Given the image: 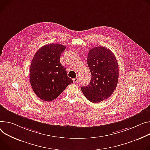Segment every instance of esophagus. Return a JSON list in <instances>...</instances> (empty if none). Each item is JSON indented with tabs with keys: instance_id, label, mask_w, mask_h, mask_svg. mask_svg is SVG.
<instances>
[{
	"instance_id": "esophagus-1",
	"label": "esophagus",
	"mask_w": 150,
	"mask_h": 150,
	"mask_svg": "<svg viewBox=\"0 0 150 150\" xmlns=\"http://www.w3.org/2000/svg\"><path fill=\"white\" fill-rule=\"evenodd\" d=\"M78 78H74L73 79V83H77V82H78Z\"/></svg>"
}]
</instances>
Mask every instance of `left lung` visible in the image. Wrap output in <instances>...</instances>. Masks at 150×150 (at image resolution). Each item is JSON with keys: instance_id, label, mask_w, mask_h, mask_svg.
<instances>
[{"instance_id": "1", "label": "left lung", "mask_w": 150, "mask_h": 150, "mask_svg": "<svg viewBox=\"0 0 150 150\" xmlns=\"http://www.w3.org/2000/svg\"><path fill=\"white\" fill-rule=\"evenodd\" d=\"M87 64L91 78L87 86L81 87L85 97L93 103L110 98L116 88L118 80V65L112 52L104 47L89 50Z\"/></svg>"}]
</instances>
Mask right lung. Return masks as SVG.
Here are the masks:
<instances>
[{
    "instance_id": "add662e5",
    "label": "right lung",
    "mask_w": 150,
    "mask_h": 150,
    "mask_svg": "<svg viewBox=\"0 0 150 150\" xmlns=\"http://www.w3.org/2000/svg\"><path fill=\"white\" fill-rule=\"evenodd\" d=\"M65 48L59 44H48L39 48L32 59L30 82L36 96L42 100H54L73 83L60 62Z\"/></svg>"
}]
</instances>
